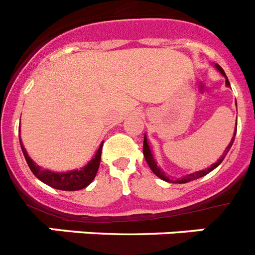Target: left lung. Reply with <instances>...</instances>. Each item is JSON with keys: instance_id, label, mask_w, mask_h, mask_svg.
Here are the masks:
<instances>
[{"instance_id": "left-lung-1", "label": "left lung", "mask_w": 255, "mask_h": 255, "mask_svg": "<svg viewBox=\"0 0 255 255\" xmlns=\"http://www.w3.org/2000/svg\"><path fill=\"white\" fill-rule=\"evenodd\" d=\"M216 68L218 70H220V72L222 73V74L226 77L225 72H223V69H222V68H221L220 65H217V64H216ZM226 85L230 86V82H229V79H227V78H226ZM236 129H238V127L235 128V133H234V137H232L231 142H230L229 146L226 147L225 152H223V155H222V156H221L220 160L217 161V163H214L213 165H210V167L207 168V169L199 170V172H195V173H190V174H187V176H183L182 178H178V180H170V178H168V177L165 176L164 172H163V170H161L160 168L158 167V165H156V161H155L154 156H152V154H151V150H150V146H149V142H147V137H146V134H145V137H143V156H145V159H146V161H147V164H149L150 169H151L152 172H154V174H156V176H158L159 178L167 181V182L187 183V182H190V181L198 180V178H200V177L205 176V174H208V173H209V172H212V170H213L214 168H217V167H218V165L221 164V163H222V160H223V159H225V156H226V155H227V152H229L230 149H231L232 143H234L235 136H236Z\"/></svg>"}]
</instances>
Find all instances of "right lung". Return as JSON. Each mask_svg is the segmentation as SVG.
I'll return each mask as SVG.
<instances>
[{
	"instance_id": "obj_1",
	"label": "right lung",
	"mask_w": 255,
	"mask_h": 255,
	"mask_svg": "<svg viewBox=\"0 0 255 255\" xmlns=\"http://www.w3.org/2000/svg\"><path fill=\"white\" fill-rule=\"evenodd\" d=\"M103 143L101 142L100 147L96 151L95 156L92 158V160L88 161V164L85 165L81 169L70 170V172H64V173H55V172H51L48 169H42L39 165H37L32 159L29 158V155L26 152V150L24 149L23 143L20 140V146L21 151L24 154V158H25L26 163L29 165L30 170L33 172L39 181H42L46 185L54 187L57 190H64V191H77V190H82L87 187L94 178L96 177L97 170H99V165H100L101 160V151H103Z\"/></svg>"
}]
</instances>
